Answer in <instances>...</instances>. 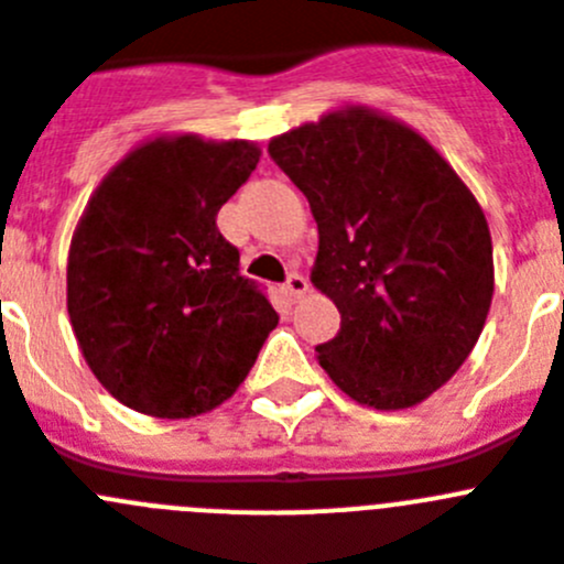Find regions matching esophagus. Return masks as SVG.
Masks as SVG:
<instances>
[{
  "instance_id": "1",
  "label": "esophagus",
  "mask_w": 564,
  "mask_h": 564,
  "mask_svg": "<svg viewBox=\"0 0 564 564\" xmlns=\"http://www.w3.org/2000/svg\"><path fill=\"white\" fill-rule=\"evenodd\" d=\"M283 289H286V294L292 297V301H301L303 294L308 292V281L303 275H297V272H292V275L286 278V286Z\"/></svg>"
}]
</instances>
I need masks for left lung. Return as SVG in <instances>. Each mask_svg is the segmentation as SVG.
<instances>
[{"label":"left lung","mask_w":564,"mask_h":564,"mask_svg":"<svg viewBox=\"0 0 564 564\" xmlns=\"http://www.w3.org/2000/svg\"><path fill=\"white\" fill-rule=\"evenodd\" d=\"M270 156L308 199L312 283L339 308L323 370L373 410L424 402L466 362L495 294L478 199L419 131L368 106L272 137Z\"/></svg>","instance_id":"left-lung-1"}]
</instances>
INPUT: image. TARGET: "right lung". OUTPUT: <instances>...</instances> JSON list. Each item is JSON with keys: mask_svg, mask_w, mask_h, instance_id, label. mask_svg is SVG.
Masks as SVG:
<instances>
[{"mask_svg": "<svg viewBox=\"0 0 564 564\" xmlns=\"http://www.w3.org/2000/svg\"><path fill=\"white\" fill-rule=\"evenodd\" d=\"M258 160L250 140L160 134L86 202L69 245L67 312L86 365L126 408L156 419L219 408L278 326L216 227Z\"/></svg>", "mask_w": 564, "mask_h": 564, "instance_id": "right-lung-1", "label": "right lung"}]
</instances>
